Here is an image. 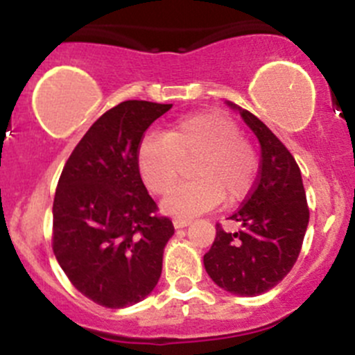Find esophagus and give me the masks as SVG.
I'll use <instances>...</instances> for the list:
<instances>
[{
    "label": "esophagus",
    "instance_id": "esophagus-1",
    "mask_svg": "<svg viewBox=\"0 0 355 355\" xmlns=\"http://www.w3.org/2000/svg\"><path fill=\"white\" fill-rule=\"evenodd\" d=\"M173 224H174V227H176V230H179V227L189 226V224H191V220H189V219H181V217H176V219L173 220Z\"/></svg>",
    "mask_w": 355,
    "mask_h": 355
}]
</instances>
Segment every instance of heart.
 I'll return each instance as SVG.
<instances>
[{
	"instance_id": "b5f03b06",
	"label": "heart",
	"mask_w": 355,
	"mask_h": 355,
	"mask_svg": "<svg viewBox=\"0 0 355 355\" xmlns=\"http://www.w3.org/2000/svg\"><path fill=\"white\" fill-rule=\"evenodd\" d=\"M195 179L179 184L162 203L169 216L189 219L214 209L226 198L234 203L254 188L259 155L236 122L219 112L181 117L166 135H150L138 152L139 173L153 195H167L176 184L182 162Z\"/></svg>"
}]
</instances>
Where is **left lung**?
I'll return each mask as SVG.
<instances>
[{
    "label": "left lung",
    "instance_id": "1",
    "mask_svg": "<svg viewBox=\"0 0 355 355\" xmlns=\"http://www.w3.org/2000/svg\"><path fill=\"white\" fill-rule=\"evenodd\" d=\"M238 110L261 143L259 176L230 217L241 230L226 233L216 224V240L203 264L217 286L255 297L275 288L292 271L307 230L309 207L300 169L288 148L254 114Z\"/></svg>",
    "mask_w": 355,
    "mask_h": 355
}]
</instances>
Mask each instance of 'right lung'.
I'll return each instance as SVG.
<instances>
[{"instance_id": "1", "label": "right lung", "mask_w": 355, "mask_h": 355, "mask_svg": "<svg viewBox=\"0 0 355 355\" xmlns=\"http://www.w3.org/2000/svg\"><path fill=\"white\" fill-rule=\"evenodd\" d=\"M173 105L128 100L105 112L70 153L53 200L51 247L73 286L108 309L143 300L162 275L173 220L143 184L145 132Z\"/></svg>"}]
</instances>
